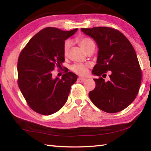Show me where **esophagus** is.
I'll return each instance as SVG.
<instances>
[{"mask_svg": "<svg viewBox=\"0 0 151 151\" xmlns=\"http://www.w3.org/2000/svg\"><path fill=\"white\" fill-rule=\"evenodd\" d=\"M86 80V78H82V77H78V82H84Z\"/></svg>", "mask_w": 151, "mask_h": 151, "instance_id": "34e87169", "label": "esophagus"}]
</instances>
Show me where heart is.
I'll list each match as a JSON object with an SVG mask.
<instances>
[{
    "label": "heart",
    "mask_w": 151,
    "mask_h": 151,
    "mask_svg": "<svg viewBox=\"0 0 151 151\" xmlns=\"http://www.w3.org/2000/svg\"><path fill=\"white\" fill-rule=\"evenodd\" d=\"M78 42L84 50L85 52H87L92 47H95V43L92 40L88 37H81L78 39ZM70 47V41L69 40L65 41L63 45V54L64 56H67L68 55L69 50ZM88 66L82 63H75L71 66V70L74 73L78 74L79 75H85L87 74Z\"/></svg>",
    "instance_id": "obj_1"
}]
</instances>
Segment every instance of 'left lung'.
Returning a JSON list of instances; mask_svg holds the SVG:
<instances>
[{
    "label": "left lung",
    "mask_w": 151,
    "mask_h": 151,
    "mask_svg": "<svg viewBox=\"0 0 151 151\" xmlns=\"http://www.w3.org/2000/svg\"><path fill=\"white\" fill-rule=\"evenodd\" d=\"M95 40L99 48L93 75L105 78L110 70V81L93 79L96 86L89 97L98 108L108 113L124 110L136 97L142 82V70L136 51L129 40L110 27L81 28Z\"/></svg>",
    "instance_id": "obj_1"
}]
</instances>
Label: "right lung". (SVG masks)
Instances as JSON below:
<instances>
[{
  "label": "right lung",
  "mask_w": 151,
  "mask_h": 151,
  "mask_svg": "<svg viewBox=\"0 0 151 151\" xmlns=\"http://www.w3.org/2000/svg\"><path fill=\"white\" fill-rule=\"evenodd\" d=\"M54 27L41 30L32 37L20 53L17 63L18 86L28 106L37 113L48 115L65 104L71 86L77 80L72 72L62 78H52V70L65 61L63 45L77 31Z\"/></svg>",
  "instance_id": "obj_1"
}]
</instances>
